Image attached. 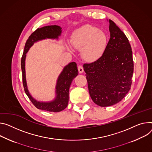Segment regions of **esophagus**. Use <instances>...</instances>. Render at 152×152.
I'll use <instances>...</instances> for the list:
<instances>
[{
    "label": "esophagus",
    "instance_id": "obj_1",
    "mask_svg": "<svg viewBox=\"0 0 152 152\" xmlns=\"http://www.w3.org/2000/svg\"><path fill=\"white\" fill-rule=\"evenodd\" d=\"M78 71L80 73H82L84 72V68L82 65H78Z\"/></svg>",
    "mask_w": 152,
    "mask_h": 152
}]
</instances>
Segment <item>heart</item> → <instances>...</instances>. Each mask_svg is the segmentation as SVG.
I'll return each mask as SVG.
<instances>
[{
	"label": "heart",
	"instance_id": "obj_1",
	"mask_svg": "<svg viewBox=\"0 0 152 152\" xmlns=\"http://www.w3.org/2000/svg\"><path fill=\"white\" fill-rule=\"evenodd\" d=\"M107 34L91 25H85L76 30L72 34V42L77 49H82V56L88 62L100 59L108 45Z\"/></svg>",
	"mask_w": 152,
	"mask_h": 152
}]
</instances>
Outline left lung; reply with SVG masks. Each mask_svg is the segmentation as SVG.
I'll return each mask as SVG.
<instances>
[{"label": "left lung", "mask_w": 152, "mask_h": 152, "mask_svg": "<svg viewBox=\"0 0 152 152\" xmlns=\"http://www.w3.org/2000/svg\"><path fill=\"white\" fill-rule=\"evenodd\" d=\"M110 38L103 56L83 65L89 94L101 107L120 102L130 90L133 61L129 41L119 27L109 20Z\"/></svg>", "instance_id": "left-lung-1"}]
</instances>
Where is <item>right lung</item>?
Listing matches in <instances>:
<instances>
[{"label":"right lung","instance_id":"right-lung-1","mask_svg":"<svg viewBox=\"0 0 152 152\" xmlns=\"http://www.w3.org/2000/svg\"><path fill=\"white\" fill-rule=\"evenodd\" d=\"M61 32L62 28L58 25H49L37 28L27 39L21 59L22 82L25 92L37 108L47 112H59L67 107L69 89L73 79L78 75L77 65L75 62H73L68 64L64 68L57 80L55 99L50 102H40L32 97L27 87L25 76L26 54L35 42L45 39H58L59 36H61Z\"/></svg>","mask_w":152,"mask_h":152}]
</instances>
